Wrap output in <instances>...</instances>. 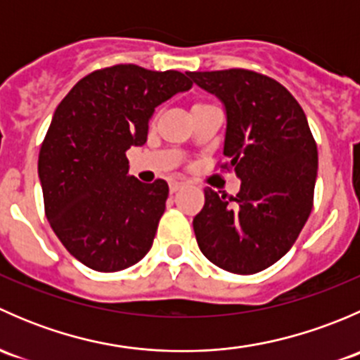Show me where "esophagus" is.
<instances>
[{
  "instance_id": "34e87169",
  "label": "esophagus",
  "mask_w": 360,
  "mask_h": 360,
  "mask_svg": "<svg viewBox=\"0 0 360 360\" xmlns=\"http://www.w3.org/2000/svg\"><path fill=\"white\" fill-rule=\"evenodd\" d=\"M179 188H183V183H181V181H170V184H169L170 193H176V191L179 190Z\"/></svg>"
}]
</instances>
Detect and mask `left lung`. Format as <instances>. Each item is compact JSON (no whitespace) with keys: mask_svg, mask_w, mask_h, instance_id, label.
Segmentation results:
<instances>
[{"mask_svg":"<svg viewBox=\"0 0 360 360\" xmlns=\"http://www.w3.org/2000/svg\"><path fill=\"white\" fill-rule=\"evenodd\" d=\"M226 110L221 169L235 170L237 197L205 188L193 230L203 256L223 270L250 275L277 263L314 207L317 144L285 86L249 69L190 72Z\"/></svg>","mask_w":360,"mask_h":360,"instance_id":"left-lung-1","label":"left lung"}]
</instances>
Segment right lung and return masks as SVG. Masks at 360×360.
Wrapping results in <instances>:
<instances>
[{
    "label": "right lung",
    "mask_w": 360,
    "mask_h": 360,
    "mask_svg": "<svg viewBox=\"0 0 360 360\" xmlns=\"http://www.w3.org/2000/svg\"><path fill=\"white\" fill-rule=\"evenodd\" d=\"M188 76L136 64L97 69L53 112L38 158L45 214L85 266L125 270L151 249L169 186L129 176L125 151L146 143L155 108L190 90Z\"/></svg>",
    "instance_id": "add662e5"
}]
</instances>
